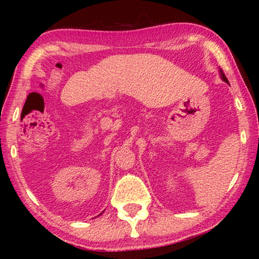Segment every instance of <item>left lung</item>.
<instances>
[{
    "instance_id": "left-lung-1",
    "label": "left lung",
    "mask_w": 259,
    "mask_h": 259,
    "mask_svg": "<svg viewBox=\"0 0 259 259\" xmlns=\"http://www.w3.org/2000/svg\"><path fill=\"white\" fill-rule=\"evenodd\" d=\"M219 71H221V76H222L223 80H224L226 83H229V80H227V77L225 76V74H224V72H223V69L221 68V69H219Z\"/></svg>"
}]
</instances>
